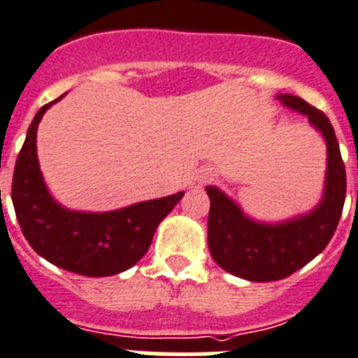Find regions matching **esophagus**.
Here are the masks:
<instances>
[{
    "mask_svg": "<svg viewBox=\"0 0 358 358\" xmlns=\"http://www.w3.org/2000/svg\"><path fill=\"white\" fill-rule=\"evenodd\" d=\"M210 178H213V173H210L209 169H198L196 173L192 175L191 183H189V185H192V187H201V185L209 182Z\"/></svg>",
    "mask_w": 358,
    "mask_h": 358,
    "instance_id": "34e87169",
    "label": "esophagus"
}]
</instances>
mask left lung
Here are the masks:
<instances>
[{"label":"left lung","mask_w":358,"mask_h":358,"mask_svg":"<svg viewBox=\"0 0 358 358\" xmlns=\"http://www.w3.org/2000/svg\"><path fill=\"white\" fill-rule=\"evenodd\" d=\"M278 99L304 115L326 142L324 191L315 209L287 222H257L223 191L214 185L205 187L210 200V256L232 275L256 282L288 278L319 256L337 229L346 200V169L328 117L295 95L281 93Z\"/></svg>","instance_id":"1"}]
</instances>
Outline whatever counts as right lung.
I'll return each mask as SVG.
<instances>
[{"mask_svg":"<svg viewBox=\"0 0 358 358\" xmlns=\"http://www.w3.org/2000/svg\"><path fill=\"white\" fill-rule=\"evenodd\" d=\"M37 111L14 167L12 203L23 236L41 257L68 272L106 278L131 268L148 252L160 222L182 200L176 192L110 213L70 210L54 200L37 160V126L50 106Z\"/></svg>","mask_w":358,"mask_h":358,"instance_id":"add662e5","label":"right lung"}]
</instances>
